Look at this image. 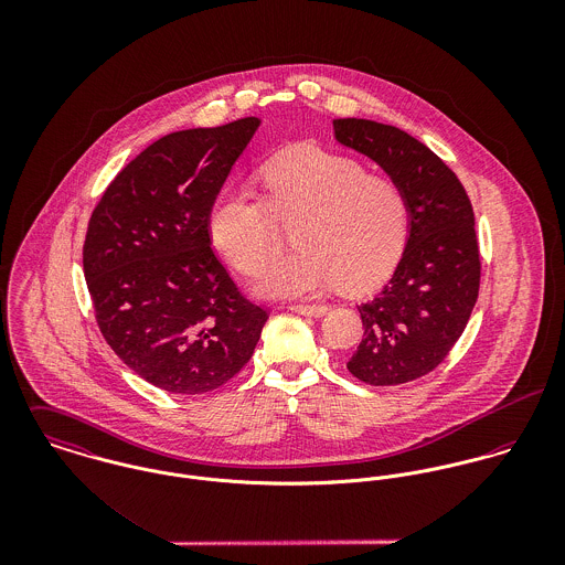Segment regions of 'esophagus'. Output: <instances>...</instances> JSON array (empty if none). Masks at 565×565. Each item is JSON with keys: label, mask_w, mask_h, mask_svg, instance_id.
Here are the masks:
<instances>
[{"label": "esophagus", "mask_w": 565, "mask_h": 565, "mask_svg": "<svg viewBox=\"0 0 565 565\" xmlns=\"http://www.w3.org/2000/svg\"><path fill=\"white\" fill-rule=\"evenodd\" d=\"M294 313H300V316H313V318H320L328 309L323 305H291L289 307Z\"/></svg>", "instance_id": "1"}]
</instances>
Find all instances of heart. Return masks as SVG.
Segmentation results:
<instances>
[{
	"mask_svg": "<svg viewBox=\"0 0 565 565\" xmlns=\"http://www.w3.org/2000/svg\"><path fill=\"white\" fill-rule=\"evenodd\" d=\"M260 180L265 198L243 189L220 191L209 233L242 274L256 276L280 247L274 217L294 228L298 249L265 271L258 282L263 296H309L332 282L343 291H365L398 263L411 204L392 175L305 146L267 162Z\"/></svg>",
	"mask_w": 565,
	"mask_h": 565,
	"instance_id": "obj_1",
	"label": "heart"
}]
</instances>
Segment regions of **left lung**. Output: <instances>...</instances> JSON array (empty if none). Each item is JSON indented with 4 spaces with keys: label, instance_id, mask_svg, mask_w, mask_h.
I'll return each mask as SVG.
<instances>
[{
    "label": "left lung",
    "instance_id": "1",
    "mask_svg": "<svg viewBox=\"0 0 565 565\" xmlns=\"http://www.w3.org/2000/svg\"><path fill=\"white\" fill-rule=\"evenodd\" d=\"M339 143L379 162L411 204L403 258L359 307L363 339L348 361L359 381L392 387L433 372L466 330L481 287L472 202L457 173L422 141L370 119H332Z\"/></svg>",
    "mask_w": 565,
    "mask_h": 565
}]
</instances>
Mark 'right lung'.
I'll return each instance as SVG.
<instances>
[{"mask_svg":"<svg viewBox=\"0 0 565 565\" xmlns=\"http://www.w3.org/2000/svg\"><path fill=\"white\" fill-rule=\"evenodd\" d=\"M258 124L162 137L115 175L88 220L82 265L97 326L135 374L169 394L226 385L269 318L209 233L211 206Z\"/></svg>","mask_w":565,"mask_h":565,"instance_id":"add662e5","label":"right lung"}]
</instances>
